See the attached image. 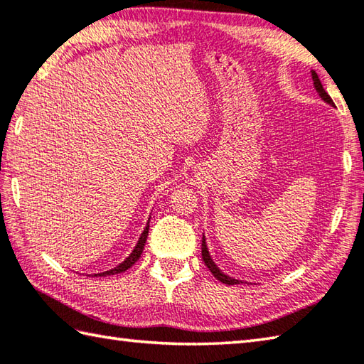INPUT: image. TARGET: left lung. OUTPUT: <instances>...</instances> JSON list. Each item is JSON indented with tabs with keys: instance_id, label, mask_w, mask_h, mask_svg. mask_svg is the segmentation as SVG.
<instances>
[{
	"instance_id": "left-lung-1",
	"label": "left lung",
	"mask_w": 364,
	"mask_h": 364,
	"mask_svg": "<svg viewBox=\"0 0 364 364\" xmlns=\"http://www.w3.org/2000/svg\"><path fill=\"white\" fill-rule=\"evenodd\" d=\"M311 77H312V84H314L315 92L318 93L320 100L323 101V102H326V105H330V106L333 107V106H334V102H333V100L330 98V95H328V93L325 92V88H323V85H321V82H320V79H318L317 73H315V71H311ZM201 255H203V262L205 263V266L209 267V271H210L212 274H214V277H215L217 280H220L222 284H226V285H236V284H241V280H239V279H235V277H231V276H228V274H225V272L220 269V267H218V266L215 264V262H214V259H212L210 253H209L208 242H205V236H204V235H203Z\"/></svg>"
}]
</instances>
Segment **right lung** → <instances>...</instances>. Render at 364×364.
<instances>
[{"instance_id": "obj_1", "label": "right lung", "mask_w": 364, "mask_h": 364, "mask_svg": "<svg viewBox=\"0 0 364 364\" xmlns=\"http://www.w3.org/2000/svg\"><path fill=\"white\" fill-rule=\"evenodd\" d=\"M149 222H150V218L147 220L146 228H144V231L141 232V236H139V239H138V244L134 245L133 252L129 253V255H128L125 259H123V262H122L120 264H117V266L112 267V269H109V271L93 274V277H106V276H114V274H119V272H125V271L129 269V267H132L136 262H138L139 257H141V253H142V250H144V245H146L147 236H149Z\"/></svg>"}]
</instances>
